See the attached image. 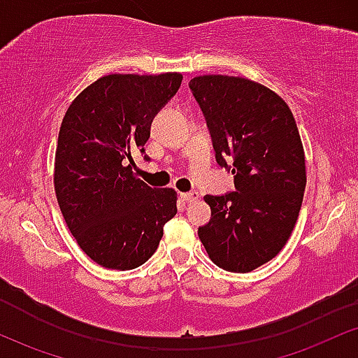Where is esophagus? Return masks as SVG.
I'll return each instance as SVG.
<instances>
[{
	"mask_svg": "<svg viewBox=\"0 0 358 358\" xmlns=\"http://www.w3.org/2000/svg\"><path fill=\"white\" fill-rule=\"evenodd\" d=\"M180 199L186 201V203H194V201L199 199V192H197V191L182 192V194H180Z\"/></svg>",
	"mask_w": 358,
	"mask_h": 358,
	"instance_id": "34e87169",
	"label": "esophagus"
}]
</instances>
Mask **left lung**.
<instances>
[{
	"instance_id": "8db88e82",
	"label": "left lung",
	"mask_w": 358,
	"mask_h": 358,
	"mask_svg": "<svg viewBox=\"0 0 358 358\" xmlns=\"http://www.w3.org/2000/svg\"><path fill=\"white\" fill-rule=\"evenodd\" d=\"M203 110L216 161L234 174L236 192L204 196L211 221L197 229L209 258L248 273L287 245L306 186L295 117L278 94L253 80L203 75L189 82Z\"/></svg>"
}]
</instances>
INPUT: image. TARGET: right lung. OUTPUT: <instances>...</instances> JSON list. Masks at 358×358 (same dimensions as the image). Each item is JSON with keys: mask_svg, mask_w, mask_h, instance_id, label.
Wrapping results in <instances>:
<instances>
[{"mask_svg": "<svg viewBox=\"0 0 358 358\" xmlns=\"http://www.w3.org/2000/svg\"><path fill=\"white\" fill-rule=\"evenodd\" d=\"M180 82L178 71L105 75L80 92L63 117L55 194L70 233L100 266H141L178 213L174 189L150 187L136 178L132 152H144L155 113Z\"/></svg>", "mask_w": 358, "mask_h": 358, "instance_id": "right-lung-1", "label": "right lung"}]
</instances>
